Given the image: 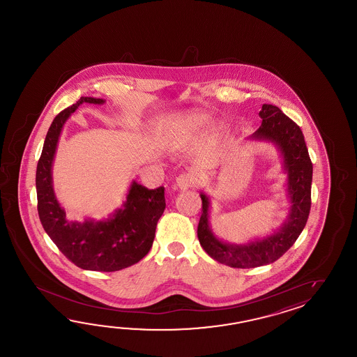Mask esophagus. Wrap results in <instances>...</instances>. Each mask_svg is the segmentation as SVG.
<instances>
[{"label": "esophagus", "instance_id": "1", "mask_svg": "<svg viewBox=\"0 0 357 357\" xmlns=\"http://www.w3.org/2000/svg\"><path fill=\"white\" fill-rule=\"evenodd\" d=\"M194 185V178L192 176L188 174H182V175L176 177V186L180 190H188Z\"/></svg>", "mask_w": 357, "mask_h": 357}]
</instances>
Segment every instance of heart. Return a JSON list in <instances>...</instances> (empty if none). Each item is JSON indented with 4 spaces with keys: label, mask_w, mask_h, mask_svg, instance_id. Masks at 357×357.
<instances>
[{
    "label": "heart",
    "mask_w": 357,
    "mask_h": 357,
    "mask_svg": "<svg viewBox=\"0 0 357 357\" xmlns=\"http://www.w3.org/2000/svg\"><path fill=\"white\" fill-rule=\"evenodd\" d=\"M208 122H209L208 116L202 114H188V116L185 117V120L181 122V126L183 128V130L192 131V130L203 128Z\"/></svg>",
    "instance_id": "obj_1"
}]
</instances>
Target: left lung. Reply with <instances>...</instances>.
<instances>
[{"label": "left lung", "mask_w": 357, "mask_h": 357, "mask_svg": "<svg viewBox=\"0 0 357 357\" xmlns=\"http://www.w3.org/2000/svg\"><path fill=\"white\" fill-rule=\"evenodd\" d=\"M259 116L263 122L251 137L272 142L281 151L291 206L289 218L274 234L246 245H236L223 243L213 235L209 197L204 192L200 194L203 213L197 226L199 243L209 257L232 268H257L281 258L303 232L310 213L312 163L303 131L278 107L263 105Z\"/></svg>", "instance_id": "1"}]
</instances>
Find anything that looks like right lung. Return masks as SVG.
Wrapping results in <instances>:
<instances>
[{
	"label": "right lung",
	"mask_w": 357,
	"mask_h": 357,
	"mask_svg": "<svg viewBox=\"0 0 357 357\" xmlns=\"http://www.w3.org/2000/svg\"><path fill=\"white\" fill-rule=\"evenodd\" d=\"M83 103L103 105L105 99L82 97L54 117L47 132L36 174L39 220L59 250L76 266L116 272L135 264L151 250L166 208L165 188L149 190L132 181L123 206L108 220H68L54 195L52 163L65 122Z\"/></svg>",
	"instance_id": "obj_1"
}]
</instances>
